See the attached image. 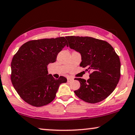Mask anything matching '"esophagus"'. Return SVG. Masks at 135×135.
I'll list each match as a JSON object with an SVG mask.
<instances>
[{"instance_id": "esophagus-1", "label": "esophagus", "mask_w": 135, "mask_h": 135, "mask_svg": "<svg viewBox=\"0 0 135 135\" xmlns=\"http://www.w3.org/2000/svg\"><path fill=\"white\" fill-rule=\"evenodd\" d=\"M73 80H74V79H73V78H72V77H68V82H71V81Z\"/></svg>"}]
</instances>
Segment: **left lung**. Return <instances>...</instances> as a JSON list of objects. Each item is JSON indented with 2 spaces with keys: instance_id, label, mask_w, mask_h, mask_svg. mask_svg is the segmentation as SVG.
<instances>
[{
  "instance_id": "left-lung-1",
  "label": "left lung",
  "mask_w": 135,
  "mask_h": 135,
  "mask_svg": "<svg viewBox=\"0 0 135 135\" xmlns=\"http://www.w3.org/2000/svg\"><path fill=\"white\" fill-rule=\"evenodd\" d=\"M69 47L81 56L80 66L91 71L87 80L75 79L80 87L75 95L86 102L104 100L116 88L120 76V62L112 46L105 41L88 36H66Z\"/></svg>"
}]
</instances>
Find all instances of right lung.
I'll return each instance as SVG.
<instances>
[{"label":"right lung","instance_id":"1","mask_svg":"<svg viewBox=\"0 0 135 135\" xmlns=\"http://www.w3.org/2000/svg\"><path fill=\"white\" fill-rule=\"evenodd\" d=\"M66 46V38L59 37L30 41L19 49L11 63V80L25 102L40 107L55 98L60 84L67 79L63 76L54 79L48 74L47 66L56 61L57 55Z\"/></svg>","mask_w":135,"mask_h":135}]
</instances>
